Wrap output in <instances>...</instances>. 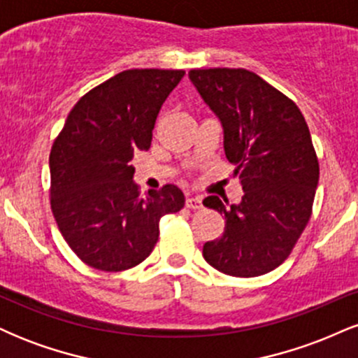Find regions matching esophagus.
<instances>
[{"mask_svg": "<svg viewBox=\"0 0 358 358\" xmlns=\"http://www.w3.org/2000/svg\"><path fill=\"white\" fill-rule=\"evenodd\" d=\"M185 205H187L188 208H193V210H196V208H202V199H200V196H187V200H185Z\"/></svg>", "mask_w": 358, "mask_h": 358, "instance_id": "1", "label": "esophagus"}]
</instances>
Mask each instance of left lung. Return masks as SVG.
<instances>
[{"mask_svg":"<svg viewBox=\"0 0 358 358\" xmlns=\"http://www.w3.org/2000/svg\"><path fill=\"white\" fill-rule=\"evenodd\" d=\"M188 77L220 119L244 192L231 207L217 195L203 200L225 219L203 257L229 276H261L285 262L311 217L320 166L310 129L298 106L254 72L195 69Z\"/></svg>","mask_w":358,"mask_h":358,"instance_id":"obj_1","label":"left lung"}]
</instances>
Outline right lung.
Here are the masks:
<instances>
[{"mask_svg":"<svg viewBox=\"0 0 358 358\" xmlns=\"http://www.w3.org/2000/svg\"><path fill=\"white\" fill-rule=\"evenodd\" d=\"M183 71L133 69L89 90L73 106L50 151V203L65 242L94 269L124 271L143 262L159 220L182 210L175 185L139 195L134 151H148L163 102Z\"/></svg>","mask_w":358,"mask_h":358,"instance_id":"1","label":"right lung"}]
</instances>
